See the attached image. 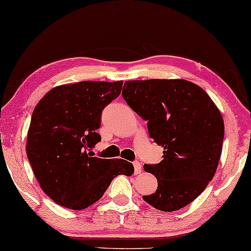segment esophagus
I'll return each mask as SVG.
<instances>
[{
	"label": "esophagus",
	"instance_id": "obj_1",
	"mask_svg": "<svg viewBox=\"0 0 251 251\" xmlns=\"http://www.w3.org/2000/svg\"><path fill=\"white\" fill-rule=\"evenodd\" d=\"M133 166H134V173L136 174V176L137 174L142 173V165L140 164V162H134Z\"/></svg>",
	"mask_w": 251,
	"mask_h": 251
}]
</instances>
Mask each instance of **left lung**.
<instances>
[{"mask_svg":"<svg viewBox=\"0 0 251 251\" xmlns=\"http://www.w3.org/2000/svg\"><path fill=\"white\" fill-rule=\"evenodd\" d=\"M123 97L164 149L158 164L144 165L157 178L156 192L143 197L144 201L165 212L190 204L212 180L220 161V110L200 86L184 79L128 80Z\"/></svg>","mask_w":251,"mask_h":251,"instance_id":"obj_1","label":"left lung"}]
</instances>
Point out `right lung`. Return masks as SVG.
Returning a JSON list of instances; mask_svg holds the SVG:
<instances>
[{
  "label": "right lung",
  "mask_w": 251,
  "mask_h": 251,
  "mask_svg": "<svg viewBox=\"0 0 251 251\" xmlns=\"http://www.w3.org/2000/svg\"><path fill=\"white\" fill-rule=\"evenodd\" d=\"M123 81H80L57 86L32 113L26 155L40 186L57 204L82 210L98 201L115 176L134 173L132 163L87 151L100 141L102 109L119 96Z\"/></svg>",
  "instance_id": "add662e5"
}]
</instances>
